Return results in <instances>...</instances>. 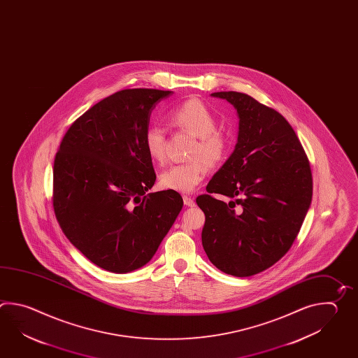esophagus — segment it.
I'll use <instances>...</instances> for the list:
<instances>
[{"instance_id":"1","label":"esophagus","mask_w":358,"mask_h":358,"mask_svg":"<svg viewBox=\"0 0 358 358\" xmlns=\"http://www.w3.org/2000/svg\"><path fill=\"white\" fill-rule=\"evenodd\" d=\"M183 204L186 205V206H195V201H194L192 197L185 195L183 196Z\"/></svg>"}]
</instances>
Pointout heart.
<instances>
[{
    "instance_id": "1",
    "label": "heart",
    "mask_w": 358,
    "mask_h": 358,
    "mask_svg": "<svg viewBox=\"0 0 358 358\" xmlns=\"http://www.w3.org/2000/svg\"><path fill=\"white\" fill-rule=\"evenodd\" d=\"M168 120L177 129L197 136V143L191 149L194 161L168 167L159 178L166 190L191 192L208 173V165L215 166L226 157V139L215 131L217 122L210 110L199 99H189L168 112ZM144 146L149 158L162 163L166 158V136L158 126L146 129Z\"/></svg>"
}]
</instances>
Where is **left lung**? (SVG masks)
I'll return each mask as SVG.
<instances>
[{
    "instance_id": "left-lung-1",
    "label": "left lung",
    "mask_w": 358,
    "mask_h": 358,
    "mask_svg": "<svg viewBox=\"0 0 358 358\" xmlns=\"http://www.w3.org/2000/svg\"><path fill=\"white\" fill-rule=\"evenodd\" d=\"M237 110L234 153L196 197L204 212L201 241L213 265L250 277L292 246L313 199V176L296 132L279 112L238 92H218ZM210 193L233 200L226 205ZM239 208L236 210L235 206Z\"/></svg>"
}]
</instances>
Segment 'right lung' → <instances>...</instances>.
<instances>
[{
    "instance_id": "add662e5",
    "label": "right lung",
    "mask_w": 358,
    "mask_h": 358,
    "mask_svg": "<svg viewBox=\"0 0 358 358\" xmlns=\"http://www.w3.org/2000/svg\"><path fill=\"white\" fill-rule=\"evenodd\" d=\"M173 92L124 89L73 122L53 166V209L69 241L92 263L129 273L152 260L183 200L155 182L144 134L155 104Z\"/></svg>"
}]
</instances>
